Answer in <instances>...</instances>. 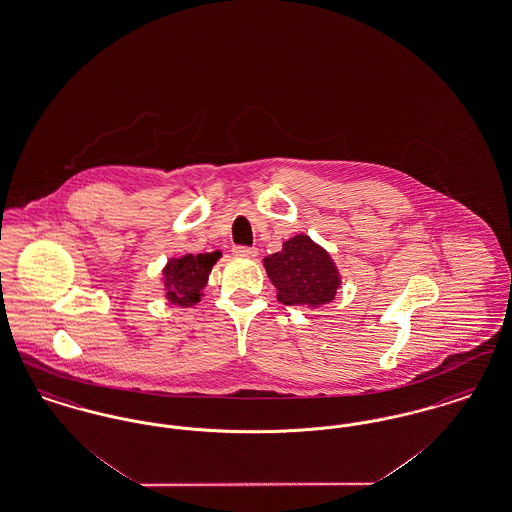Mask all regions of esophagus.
I'll return each instance as SVG.
<instances>
[{"label":"esophagus","instance_id":"1","mask_svg":"<svg viewBox=\"0 0 512 512\" xmlns=\"http://www.w3.org/2000/svg\"><path fill=\"white\" fill-rule=\"evenodd\" d=\"M232 253L238 255V257H247V259H253L257 257V247H247V245H234L232 247Z\"/></svg>","mask_w":512,"mask_h":512}]
</instances>
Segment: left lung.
<instances>
[{
    "instance_id": "left-lung-1",
    "label": "left lung",
    "mask_w": 512,
    "mask_h": 512,
    "mask_svg": "<svg viewBox=\"0 0 512 512\" xmlns=\"http://www.w3.org/2000/svg\"><path fill=\"white\" fill-rule=\"evenodd\" d=\"M265 268L284 305L320 307L340 288V272L330 255L305 234L284 242L282 251L265 259Z\"/></svg>"
}]
</instances>
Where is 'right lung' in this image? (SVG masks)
Instances as JSON below:
<instances>
[{
	"label": "right lung",
	"mask_w": 512,
	"mask_h": 512,
	"mask_svg": "<svg viewBox=\"0 0 512 512\" xmlns=\"http://www.w3.org/2000/svg\"><path fill=\"white\" fill-rule=\"evenodd\" d=\"M219 257L220 251H213L171 259L163 270L167 299L180 307L195 305L201 299V290Z\"/></svg>",
	"instance_id": "1"
}]
</instances>
